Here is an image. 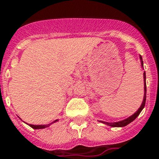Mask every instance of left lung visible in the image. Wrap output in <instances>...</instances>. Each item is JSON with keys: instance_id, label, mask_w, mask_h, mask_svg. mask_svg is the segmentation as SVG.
<instances>
[{"instance_id": "left-lung-1", "label": "left lung", "mask_w": 159, "mask_h": 159, "mask_svg": "<svg viewBox=\"0 0 159 159\" xmlns=\"http://www.w3.org/2000/svg\"><path fill=\"white\" fill-rule=\"evenodd\" d=\"M139 59H140L141 62V66L143 67V59H142V57H139ZM143 83H144V94H143V102L141 104L140 107L138 109V111H136L135 113L133 114L132 116H130L128 118H126L125 120H123L120 121H117V122H106V121H100L102 123L105 124V125H107L109 126H111V127H124V126H126L127 125H129V123H131L132 121H134L137 118V116L140 114V112L142 111V110L143 109L144 106H145V102H146V75L145 72H143Z\"/></svg>"}]
</instances>
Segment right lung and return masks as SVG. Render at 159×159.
Instances as JSON below:
<instances>
[{
    "label": "right lung",
    "mask_w": 159,
    "mask_h": 159,
    "mask_svg": "<svg viewBox=\"0 0 159 159\" xmlns=\"http://www.w3.org/2000/svg\"><path fill=\"white\" fill-rule=\"evenodd\" d=\"M57 121H58V120H54L51 124H48V125H29L30 126L31 128L34 129H40L47 128V127H48L50 125H52L53 123H55V122H57Z\"/></svg>",
    "instance_id": "obj_1"
}]
</instances>
